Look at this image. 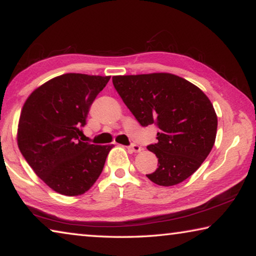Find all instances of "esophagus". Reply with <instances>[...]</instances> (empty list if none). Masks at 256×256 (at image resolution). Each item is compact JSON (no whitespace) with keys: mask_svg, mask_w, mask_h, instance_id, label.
Returning <instances> with one entry per match:
<instances>
[{"mask_svg":"<svg viewBox=\"0 0 256 256\" xmlns=\"http://www.w3.org/2000/svg\"><path fill=\"white\" fill-rule=\"evenodd\" d=\"M128 149L131 150V151H133V152H140V151L142 150V148L138 144H131L128 146Z\"/></svg>","mask_w":256,"mask_h":256,"instance_id":"obj_1","label":"esophagus"}]
</instances>
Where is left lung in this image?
<instances>
[{"label": "left lung", "instance_id": "left-lung-1", "mask_svg": "<svg viewBox=\"0 0 256 256\" xmlns=\"http://www.w3.org/2000/svg\"><path fill=\"white\" fill-rule=\"evenodd\" d=\"M112 84L142 126L159 128L157 144L146 146L158 167L146 177L172 186L198 170L214 144L218 118L196 86L170 73L115 76Z\"/></svg>", "mask_w": 256, "mask_h": 256}]
</instances>
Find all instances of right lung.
<instances>
[{
    "label": "right lung",
    "mask_w": 256,
    "mask_h": 256,
    "mask_svg": "<svg viewBox=\"0 0 256 256\" xmlns=\"http://www.w3.org/2000/svg\"><path fill=\"white\" fill-rule=\"evenodd\" d=\"M110 76L66 73L30 94L20 114L18 146L29 166L63 196L86 193L102 174L110 146L82 142L89 108Z\"/></svg>",
    "instance_id": "right-lung-1"
}]
</instances>
